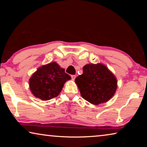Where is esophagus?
<instances>
[{"label": "esophagus", "instance_id": "esophagus-1", "mask_svg": "<svg viewBox=\"0 0 147 147\" xmlns=\"http://www.w3.org/2000/svg\"><path fill=\"white\" fill-rule=\"evenodd\" d=\"M76 75H71V78L73 80H75V78H76Z\"/></svg>", "mask_w": 147, "mask_h": 147}]
</instances>
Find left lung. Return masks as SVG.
Segmentation results:
<instances>
[{
	"mask_svg": "<svg viewBox=\"0 0 147 147\" xmlns=\"http://www.w3.org/2000/svg\"><path fill=\"white\" fill-rule=\"evenodd\" d=\"M75 82L81 96L94 105L108 102L117 88L115 76L102 63L86 65L82 74L76 77Z\"/></svg>",
	"mask_w": 147,
	"mask_h": 147,
	"instance_id": "left-lung-1",
	"label": "left lung"
}]
</instances>
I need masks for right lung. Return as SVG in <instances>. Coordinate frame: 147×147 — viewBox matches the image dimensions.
Instances as JSON below:
<instances>
[{"mask_svg": "<svg viewBox=\"0 0 147 147\" xmlns=\"http://www.w3.org/2000/svg\"><path fill=\"white\" fill-rule=\"evenodd\" d=\"M71 79L56 62L45 65L39 67L29 80L32 93L43 100L56 97L60 93L64 84Z\"/></svg>", "mask_w": 147, "mask_h": 147, "instance_id": "right-lung-1", "label": "right lung"}]
</instances>
